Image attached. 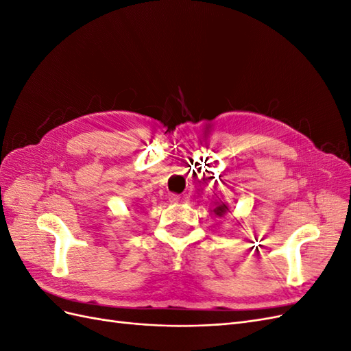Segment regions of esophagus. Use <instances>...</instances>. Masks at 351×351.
Listing matches in <instances>:
<instances>
[{"mask_svg":"<svg viewBox=\"0 0 351 351\" xmlns=\"http://www.w3.org/2000/svg\"><path fill=\"white\" fill-rule=\"evenodd\" d=\"M168 197H169V200L174 202V204H178V202H183L186 199L184 195H177V193H169Z\"/></svg>","mask_w":351,"mask_h":351,"instance_id":"34e87169","label":"esophagus"}]
</instances>
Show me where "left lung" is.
<instances>
[{
    "label": "left lung",
    "instance_id": "1",
    "mask_svg": "<svg viewBox=\"0 0 351 351\" xmlns=\"http://www.w3.org/2000/svg\"><path fill=\"white\" fill-rule=\"evenodd\" d=\"M228 208L226 206V205H221V206H218L217 209H215V214L218 215V217H222V215H224V212L227 210Z\"/></svg>",
    "mask_w": 351,
    "mask_h": 351
}]
</instances>
